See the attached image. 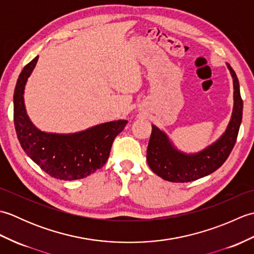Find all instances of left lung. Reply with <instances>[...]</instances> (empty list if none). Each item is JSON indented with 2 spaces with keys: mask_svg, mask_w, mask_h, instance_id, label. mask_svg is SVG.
<instances>
[{
  "mask_svg": "<svg viewBox=\"0 0 254 254\" xmlns=\"http://www.w3.org/2000/svg\"><path fill=\"white\" fill-rule=\"evenodd\" d=\"M234 82V108L226 131L216 142L201 152L187 154L176 148L168 135L156 126L147 146L146 159L154 174L170 182H190L208 176L222 166L233 150L242 120L244 102L240 96L239 80L228 63Z\"/></svg>",
  "mask_w": 254,
  "mask_h": 254,
  "instance_id": "left-lung-1",
  "label": "left lung"
}]
</instances>
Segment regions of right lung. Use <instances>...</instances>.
<instances>
[{"label": "right lung", "instance_id": "add662e5", "mask_svg": "<svg viewBox=\"0 0 254 254\" xmlns=\"http://www.w3.org/2000/svg\"><path fill=\"white\" fill-rule=\"evenodd\" d=\"M38 58L19 74L14 91V124L25 153L48 175L64 181L83 179L100 169L109 157L113 139L127 120L98 124L71 134L47 133L37 128L27 115L24 91Z\"/></svg>", "mask_w": 254, "mask_h": 254}]
</instances>
